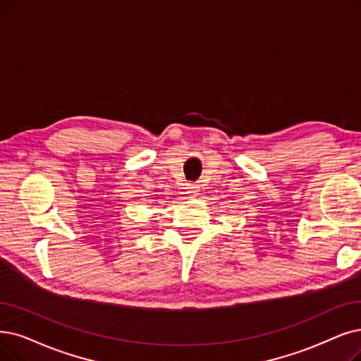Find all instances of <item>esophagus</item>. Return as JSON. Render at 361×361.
<instances>
[{"label":"esophagus","mask_w":361,"mask_h":361,"mask_svg":"<svg viewBox=\"0 0 361 361\" xmlns=\"http://www.w3.org/2000/svg\"><path fill=\"white\" fill-rule=\"evenodd\" d=\"M185 191H186V194H197V192H200V186L195 183H186Z\"/></svg>","instance_id":"esophagus-1"}]
</instances>
